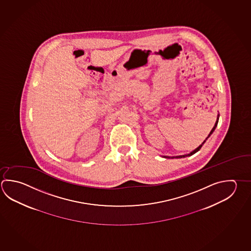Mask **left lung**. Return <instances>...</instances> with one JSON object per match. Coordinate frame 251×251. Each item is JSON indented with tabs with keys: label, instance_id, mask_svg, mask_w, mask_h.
<instances>
[{
	"label": "left lung",
	"instance_id": "8db88e82",
	"mask_svg": "<svg viewBox=\"0 0 251 251\" xmlns=\"http://www.w3.org/2000/svg\"><path fill=\"white\" fill-rule=\"evenodd\" d=\"M218 119H219V114H218V118H217V122H216V123H215V126H214V127H213L212 129H211V131H210V132H209V134H208V137H207V138H206V139H205V140H204L203 143H202V144H201V146H200V147H197V148H196V149H195V150H194V151H191V152H190V153H188V154H185V155H180V156H176V157H170V156H164V157H165V158H183V157L191 156V155H193V154H194V153H195V152H197V151H198L199 150H200V149H201V147H202V145H204V143L206 142V140H207V139H208V137H210V135H211V134H212V133L214 132V130H215V129H216V127H217V126H218Z\"/></svg>",
	"mask_w": 251,
	"mask_h": 251
}]
</instances>
